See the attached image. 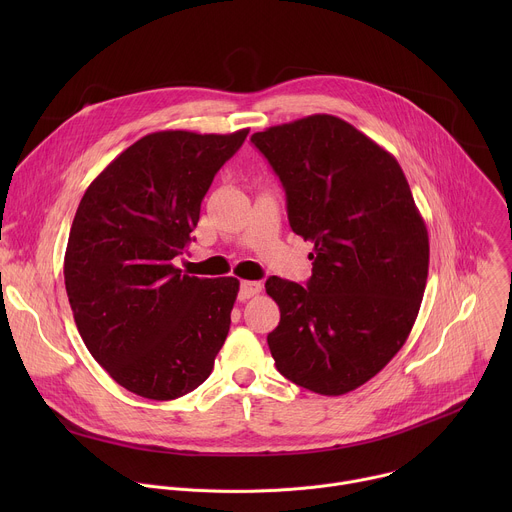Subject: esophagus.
Returning a JSON list of instances; mask_svg holds the SVG:
<instances>
[{
	"instance_id": "obj_1",
	"label": "esophagus",
	"mask_w": 512,
	"mask_h": 512,
	"mask_svg": "<svg viewBox=\"0 0 512 512\" xmlns=\"http://www.w3.org/2000/svg\"><path fill=\"white\" fill-rule=\"evenodd\" d=\"M261 281H241V289H239V300H249L257 294H261Z\"/></svg>"
}]
</instances>
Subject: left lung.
Listing matches in <instances>:
<instances>
[{
	"mask_svg": "<svg viewBox=\"0 0 512 512\" xmlns=\"http://www.w3.org/2000/svg\"><path fill=\"white\" fill-rule=\"evenodd\" d=\"M279 176L289 227L310 253L304 285L265 283L281 320L267 336L277 371L336 397L387 367L405 344L429 269V239L399 162L334 115L253 133Z\"/></svg>",
	"mask_w": 512,
	"mask_h": 512,
	"instance_id": "left-lung-1",
	"label": "left lung"
}]
</instances>
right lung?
Masks as SVG:
<instances>
[{"mask_svg": "<svg viewBox=\"0 0 512 512\" xmlns=\"http://www.w3.org/2000/svg\"><path fill=\"white\" fill-rule=\"evenodd\" d=\"M247 133H150L81 198L64 253L70 310L93 358L139 397L194 391L227 340L239 279L190 277L172 259L192 241L214 174Z\"/></svg>", "mask_w": 512, "mask_h": 512, "instance_id": "right-lung-1", "label": "right lung"}]
</instances>
